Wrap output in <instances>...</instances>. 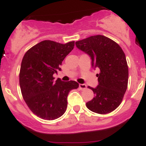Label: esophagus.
<instances>
[{"mask_svg":"<svg viewBox=\"0 0 146 146\" xmlns=\"http://www.w3.org/2000/svg\"><path fill=\"white\" fill-rule=\"evenodd\" d=\"M79 88H80V89H81V90H83V89H85L86 88V85L84 84H80Z\"/></svg>","mask_w":146,"mask_h":146,"instance_id":"esophagus-1","label":"esophagus"}]
</instances>
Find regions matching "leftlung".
Here are the masks:
<instances>
[{"label":"left lung","instance_id":"obj_1","mask_svg":"<svg viewBox=\"0 0 146 146\" xmlns=\"http://www.w3.org/2000/svg\"><path fill=\"white\" fill-rule=\"evenodd\" d=\"M76 45L90 57L92 67L100 70L98 86H89L95 96L86 102V107L97 113L112 112L121 104L127 89L129 70L125 54L119 44L101 35L76 41Z\"/></svg>","mask_w":146,"mask_h":146}]
</instances>
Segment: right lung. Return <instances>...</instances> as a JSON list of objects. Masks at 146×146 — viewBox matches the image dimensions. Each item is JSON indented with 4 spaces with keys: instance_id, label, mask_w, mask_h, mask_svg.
I'll use <instances>...</instances> for the list:
<instances>
[{
    "instance_id": "1",
    "label": "right lung",
    "mask_w": 146,
    "mask_h": 146,
    "mask_svg": "<svg viewBox=\"0 0 146 146\" xmlns=\"http://www.w3.org/2000/svg\"><path fill=\"white\" fill-rule=\"evenodd\" d=\"M74 48V41L65 44L46 40L24 55L19 73V85L26 104L34 114L45 120H54L65 113L68 95L77 89L76 81H56L54 73Z\"/></svg>"
}]
</instances>
